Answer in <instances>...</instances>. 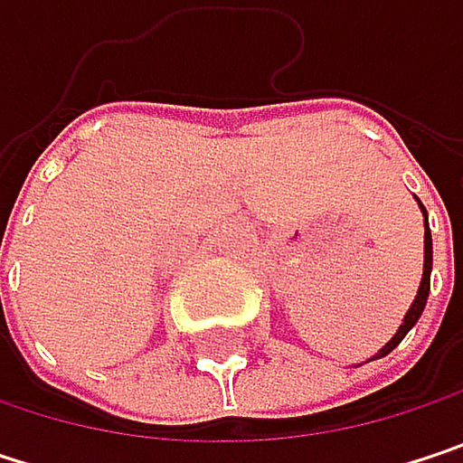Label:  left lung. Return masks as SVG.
Listing matches in <instances>:
<instances>
[{"mask_svg": "<svg viewBox=\"0 0 463 463\" xmlns=\"http://www.w3.org/2000/svg\"><path fill=\"white\" fill-rule=\"evenodd\" d=\"M418 206H420V214H423V276H420V287H418V295L416 300L411 303V308H408V314H405V319L400 324V329L394 332V337L378 351V354H373L367 362H373V359H381V356H386V354H392L400 343H402V337L416 326V322L420 319V314H423V306H426V298H429V284H431V231H429V217H426V209H423V203L418 201Z\"/></svg>", "mask_w": 463, "mask_h": 463, "instance_id": "8db88e82", "label": "left lung"}]
</instances>
